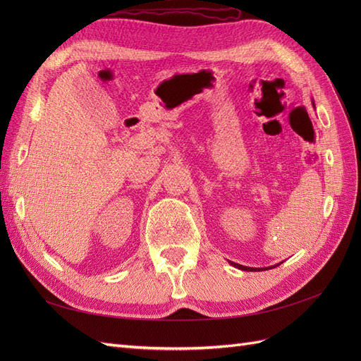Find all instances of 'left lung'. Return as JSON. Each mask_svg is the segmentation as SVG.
Instances as JSON below:
<instances>
[{"label": "left lung", "instance_id": "obj_1", "mask_svg": "<svg viewBox=\"0 0 361 361\" xmlns=\"http://www.w3.org/2000/svg\"><path fill=\"white\" fill-rule=\"evenodd\" d=\"M313 106H314V102H313ZM280 264H281V262H280ZM280 264H277V265H272V267H268V268H251V267H244V265L233 264V262H231V265H233V267H235V268H238V269H243V271H265V269L276 268V267H279Z\"/></svg>", "mask_w": 361, "mask_h": 361}]
</instances>
